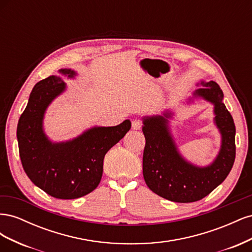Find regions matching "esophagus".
I'll return each instance as SVG.
<instances>
[{
  "label": "esophagus",
  "mask_w": 252,
  "mask_h": 252,
  "mask_svg": "<svg viewBox=\"0 0 252 252\" xmlns=\"http://www.w3.org/2000/svg\"><path fill=\"white\" fill-rule=\"evenodd\" d=\"M131 126H132L133 130H140V129L143 127V123L139 120H134V121H132Z\"/></svg>",
  "instance_id": "obj_1"
}]
</instances>
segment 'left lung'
Returning a JSON list of instances; mask_svg holds the SVG:
<instances>
[{"label": "left lung", "instance_id": "left-lung-1", "mask_svg": "<svg viewBox=\"0 0 252 252\" xmlns=\"http://www.w3.org/2000/svg\"><path fill=\"white\" fill-rule=\"evenodd\" d=\"M194 96L215 105L216 124L222 133L220 154L208 167L193 166L183 158L168 130L171 112L144 119L143 175L147 186L158 195L177 203L202 200L229 174L235 158V126L223 101V91L216 82L201 83Z\"/></svg>", "mask_w": 252, "mask_h": 252}]
</instances>
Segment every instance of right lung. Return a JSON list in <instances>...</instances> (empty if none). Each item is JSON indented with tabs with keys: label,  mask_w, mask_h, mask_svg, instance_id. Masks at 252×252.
Returning <instances> with one entry per match:
<instances>
[{
	"label": "right lung",
	"mask_w": 252,
	"mask_h": 252,
	"mask_svg": "<svg viewBox=\"0 0 252 252\" xmlns=\"http://www.w3.org/2000/svg\"><path fill=\"white\" fill-rule=\"evenodd\" d=\"M72 78L70 69H61ZM65 89L60 77L51 75L35 84L21 114L17 138L22 166L35 186L56 199H78L100 184L104 157L131 128V122L112 127H94L66 143H51L43 131L47 106Z\"/></svg>",
	"instance_id": "obj_1"
}]
</instances>
